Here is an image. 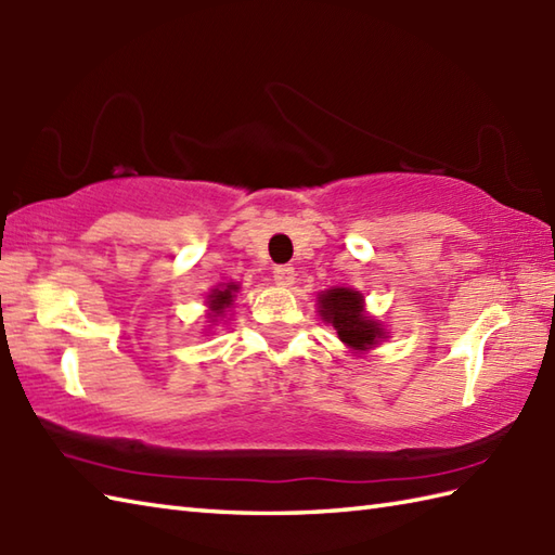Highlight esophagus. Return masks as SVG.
<instances>
[{"mask_svg":"<svg viewBox=\"0 0 555 555\" xmlns=\"http://www.w3.org/2000/svg\"><path fill=\"white\" fill-rule=\"evenodd\" d=\"M274 281L279 286H291L293 281H296V269H293L291 264H279L274 269Z\"/></svg>","mask_w":555,"mask_h":555,"instance_id":"obj_1","label":"esophagus"}]
</instances>
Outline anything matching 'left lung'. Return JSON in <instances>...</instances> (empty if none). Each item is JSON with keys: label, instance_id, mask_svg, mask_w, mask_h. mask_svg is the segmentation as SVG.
I'll return each instance as SVG.
<instances>
[{"label": "left lung", "instance_id": "1", "mask_svg": "<svg viewBox=\"0 0 555 555\" xmlns=\"http://www.w3.org/2000/svg\"><path fill=\"white\" fill-rule=\"evenodd\" d=\"M320 317L336 328L338 338L352 350H370L382 338H386V332L382 324L367 317L364 312V296L360 291L352 288H328L320 296Z\"/></svg>", "mask_w": 555, "mask_h": 555}]
</instances>
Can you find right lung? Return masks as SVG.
<instances>
[{"label":"right lung","mask_w":555,"mask_h":555,"mask_svg":"<svg viewBox=\"0 0 555 555\" xmlns=\"http://www.w3.org/2000/svg\"><path fill=\"white\" fill-rule=\"evenodd\" d=\"M235 293H238V284H233V281H231V284H221L209 293L207 308H209V320L211 322H217V317H223V312L231 308Z\"/></svg>","instance_id":"obj_1"}]
</instances>
